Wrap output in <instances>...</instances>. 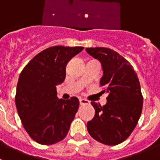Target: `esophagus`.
I'll use <instances>...</instances> for the list:
<instances>
[{"label":"esophagus","instance_id":"1","mask_svg":"<svg viewBox=\"0 0 160 160\" xmlns=\"http://www.w3.org/2000/svg\"><path fill=\"white\" fill-rule=\"evenodd\" d=\"M79 103H80V105H85V104H89L90 102L86 99H83V98H79Z\"/></svg>","mask_w":160,"mask_h":160}]
</instances>
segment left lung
<instances>
[{"mask_svg": "<svg viewBox=\"0 0 160 160\" xmlns=\"http://www.w3.org/2000/svg\"><path fill=\"white\" fill-rule=\"evenodd\" d=\"M86 50L101 62L103 75L100 86L108 94L102 107L91 102L95 114L87 122V130L95 140L117 145L129 137L142 113V96L138 76L131 63L113 49L95 47Z\"/></svg>", "mask_w": 160, "mask_h": 160, "instance_id": "left-lung-1", "label": "left lung"}]
</instances>
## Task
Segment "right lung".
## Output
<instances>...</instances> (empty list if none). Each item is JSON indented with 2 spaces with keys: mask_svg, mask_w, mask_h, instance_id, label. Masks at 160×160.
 <instances>
[{
  "mask_svg": "<svg viewBox=\"0 0 160 160\" xmlns=\"http://www.w3.org/2000/svg\"><path fill=\"white\" fill-rule=\"evenodd\" d=\"M83 49L48 48L37 54L20 74L15 97L17 110L25 131L38 143H56L70 130L79 101L76 97L59 99L56 88L65 80L67 63Z\"/></svg>",
  "mask_w": 160,
  "mask_h": 160,
  "instance_id": "obj_1",
  "label": "right lung"
}]
</instances>
